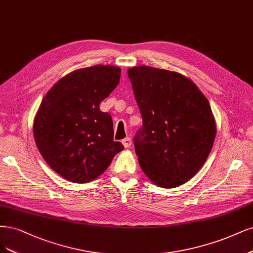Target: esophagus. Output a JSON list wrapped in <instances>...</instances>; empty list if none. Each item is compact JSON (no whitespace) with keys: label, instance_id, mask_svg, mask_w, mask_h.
I'll use <instances>...</instances> for the list:
<instances>
[{"label":"esophagus","instance_id":"1","mask_svg":"<svg viewBox=\"0 0 253 253\" xmlns=\"http://www.w3.org/2000/svg\"><path fill=\"white\" fill-rule=\"evenodd\" d=\"M123 144L125 145V147H129L130 145H132V139H130L129 137L125 138L123 140Z\"/></svg>","mask_w":253,"mask_h":253}]
</instances>
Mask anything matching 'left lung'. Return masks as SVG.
I'll return each mask as SVG.
<instances>
[{
	"label": "left lung",
	"instance_id": "8db88e82",
	"mask_svg": "<svg viewBox=\"0 0 253 253\" xmlns=\"http://www.w3.org/2000/svg\"><path fill=\"white\" fill-rule=\"evenodd\" d=\"M142 117L134 137L145 175L156 185H182L202 168L215 137L207 98L185 76L147 66L128 69Z\"/></svg>",
	"mask_w": 253,
	"mask_h": 253
}]
</instances>
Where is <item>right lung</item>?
Returning <instances> with one entry per match:
<instances>
[{
  "label": "right lung",
  "instance_id": "1",
  "mask_svg": "<svg viewBox=\"0 0 253 253\" xmlns=\"http://www.w3.org/2000/svg\"><path fill=\"white\" fill-rule=\"evenodd\" d=\"M118 67L96 65L71 72L43 97L33 135L49 167L63 178L90 182L108 169L125 146L114 141L112 117L100 102L120 81Z\"/></svg>",
  "mask_w": 253,
  "mask_h": 253
}]
</instances>
